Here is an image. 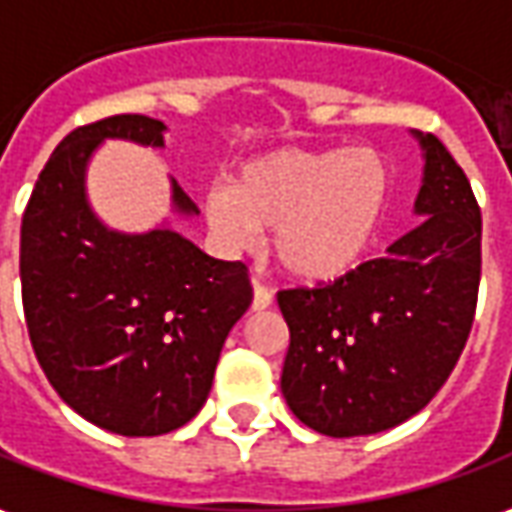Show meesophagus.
Returning <instances> with one entry per match:
<instances>
[{
    "label": "esophagus",
    "mask_w": 512,
    "mask_h": 512,
    "mask_svg": "<svg viewBox=\"0 0 512 512\" xmlns=\"http://www.w3.org/2000/svg\"><path fill=\"white\" fill-rule=\"evenodd\" d=\"M270 303H273V292L267 290L262 281L253 278V303H250V309L262 312V309H270Z\"/></svg>",
    "instance_id": "34e87169"
}]
</instances>
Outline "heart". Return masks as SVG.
Instances as JSON below:
<instances>
[{"mask_svg":"<svg viewBox=\"0 0 512 512\" xmlns=\"http://www.w3.org/2000/svg\"><path fill=\"white\" fill-rule=\"evenodd\" d=\"M387 200L390 169L376 150H276L245 161L231 183L211 186L203 214L231 253L250 250L273 228L278 267L320 284L362 262Z\"/></svg>","mask_w":512,"mask_h":512,"instance_id":"b5f03b06","label":"heart"}]
</instances>
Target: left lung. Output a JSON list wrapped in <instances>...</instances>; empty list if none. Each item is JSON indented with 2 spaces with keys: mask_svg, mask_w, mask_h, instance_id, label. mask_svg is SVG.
Here are the masks:
<instances>
[{
  "mask_svg": "<svg viewBox=\"0 0 512 512\" xmlns=\"http://www.w3.org/2000/svg\"><path fill=\"white\" fill-rule=\"evenodd\" d=\"M421 222L387 256L315 290H281L290 326L281 393L295 418L329 438L404 424L446 384L474 323L482 270V214L471 183L432 133Z\"/></svg>",
  "mask_w": 512,
  "mask_h": 512,
  "instance_id": "8db88e82",
  "label": "left lung"
}]
</instances>
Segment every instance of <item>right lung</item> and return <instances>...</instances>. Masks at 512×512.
Returning <instances> with one entry per match:
<instances>
[{
    "label": "right lung",
    "mask_w": 512,
    "mask_h": 512,
    "mask_svg": "<svg viewBox=\"0 0 512 512\" xmlns=\"http://www.w3.org/2000/svg\"><path fill=\"white\" fill-rule=\"evenodd\" d=\"M164 133V122L142 114L72 130L21 217V301L35 359L77 415L125 438L195 418L222 343L253 301L242 262L211 259L167 225L114 231L91 209L86 172L97 147H164ZM172 211L197 214L175 181Z\"/></svg>",
    "instance_id": "obj_1"
}]
</instances>
